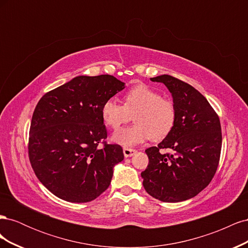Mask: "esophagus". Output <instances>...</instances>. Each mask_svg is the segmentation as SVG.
<instances>
[{
    "label": "esophagus",
    "mask_w": 248,
    "mask_h": 248,
    "mask_svg": "<svg viewBox=\"0 0 248 248\" xmlns=\"http://www.w3.org/2000/svg\"><path fill=\"white\" fill-rule=\"evenodd\" d=\"M123 153L125 157H131L132 155H134L137 153V150L134 149H130V148H124L123 149Z\"/></svg>",
    "instance_id": "34e87169"
}]
</instances>
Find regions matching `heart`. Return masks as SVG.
<instances>
[{
  "instance_id": "obj_1",
  "label": "heart",
  "mask_w": 248,
  "mask_h": 248,
  "mask_svg": "<svg viewBox=\"0 0 248 248\" xmlns=\"http://www.w3.org/2000/svg\"><path fill=\"white\" fill-rule=\"evenodd\" d=\"M132 115L134 124L112 137L117 144L130 147L148 139L153 141L163 140L174 127L176 110L171 101L162 98L159 92L144 84L131 88L124 94L123 106L114 99L102 104V120L112 130H118L128 122Z\"/></svg>"
}]
</instances>
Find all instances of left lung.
Listing matches in <instances>:
<instances>
[{"label": "left lung", "instance_id": "1", "mask_svg": "<svg viewBox=\"0 0 248 248\" xmlns=\"http://www.w3.org/2000/svg\"><path fill=\"white\" fill-rule=\"evenodd\" d=\"M150 79L167 86L176 119L164 140L146 150L149 164L140 174L142 185L161 202L186 201L206 188L218 167L222 141L219 118L205 97L187 82L168 74ZM161 148L174 153L161 155Z\"/></svg>", "mask_w": 248, "mask_h": 248}]
</instances>
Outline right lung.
<instances>
[{"label":"right lung","mask_w":248,"mask_h":248,"mask_svg":"<svg viewBox=\"0 0 248 248\" xmlns=\"http://www.w3.org/2000/svg\"><path fill=\"white\" fill-rule=\"evenodd\" d=\"M125 88L108 74L80 76L41 97L33 112L29 158L39 181L71 202L95 200L108 189L123 149L108 145L102 104ZM104 140V147L99 144Z\"/></svg>","instance_id":"right-lung-1"}]
</instances>
